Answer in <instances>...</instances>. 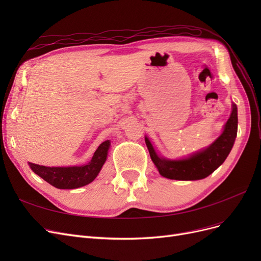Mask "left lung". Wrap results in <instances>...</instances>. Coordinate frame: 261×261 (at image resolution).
Returning <instances> with one entry per match:
<instances>
[{"label": "left lung", "instance_id": "8db88e82", "mask_svg": "<svg viewBox=\"0 0 261 261\" xmlns=\"http://www.w3.org/2000/svg\"><path fill=\"white\" fill-rule=\"evenodd\" d=\"M238 135V107L232 105V113L223 133L206 149L180 160H168L156 154L150 140L145 137L150 158L160 174L170 179L196 180L209 176L230 153Z\"/></svg>", "mask_w": 261, "mask_h": 261}]
</instances>
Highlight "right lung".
Masks as SVG:
<instances>
[{"label":"right lung","instance_id":"add662e5","mask_svg":"<svg viewBox=\"0 0 261 261\" xmlns=\"http://www.w3.org/2000/svg\"><path fill=\"white\" fill-rule=\"evenodd\" d=\"M110 140L102 143L94 152L91 161L82 167H43L28 162L37 175L60 189H74L85 186L97 177L107 160Z\"/></svg>","mask_w":261,"mask_h":261}]
</instances>
